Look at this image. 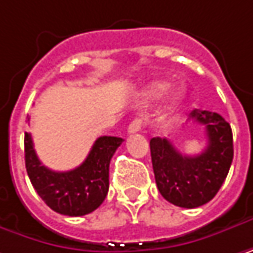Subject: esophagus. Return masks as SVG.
<instances>
[{"mask_svg": "<svg viewBox=\"0 0 253 253\" xmlns=\"http://www.w3.org/2000/svg\"><path fill=\"white\" fill-rule=\"evenodd\" d=\"M141 128H143V120H141V119H136V120H133V122L128 125L127 131L131 134V133H137V131H140Z\"/></svg>", "mask_w": 253, "mask_h": 253, "instance_id": "1", "label": "esophagus"}]
</instances>
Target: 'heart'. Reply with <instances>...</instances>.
<instances>
[{
    "label": "heart",
    "mask_w": 253,
    "mask_h": 253,
    "mask_svg": "<svg viewBox=\"0 0 253 253\" xmlns=\"http://www.w3.org/2000/svg\"><path fill=\"white\" fill-rule=\"evenodd\" d=\"M170 87V83L169 82H156L153 83L152 85H149V88L146 90V96L150 97V98H155V97L162 96L165 91H168ZM185 98V90L183 88H179L173 97H171V106H177L182 100Z\"/></svg>",
    "instance_id": "1"
}]
</instances>
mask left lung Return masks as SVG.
<instances>
[{
  "instance_id": "8db88e82",
  "label": "left lung",
  "mask_w": 253,
  "mask_h": 253,
  "mask_svg": "<svg viewBox=\"0 0 253 253\" xmlns=\"http://www.w3.org/2000/svg\"><path fill=\"white\" fill-rule=\"evenodd\" d=\"M190 119L205 126L208 147L196 156L174 149L168 137H153L150 153L160 195L180 208H199L215 198L233 159L230 125L217 113L195 109Z\"/></svg>"
}]
</instances>
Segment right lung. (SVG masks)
I'll return each mask as SVG.
<instances>
[{"label": "right lung", "mask_w": 253, "mask_h": 253, "mask_svg": "<svg viewBox=\"0 0 253 253\" xmlns=\"http://www.w3.org/2000/svg\"><path fill=\"white\" fill-rule=\"evenodd\" d=\"M122 141V137L101 136L79 168L54 171L40 162L31 134L25 133L24 149L28 177L40 198L54 212L66 216L91 213L107 196L110 160Z\"/></svg>", "instance_id": "add662e5"}]
</instances>
